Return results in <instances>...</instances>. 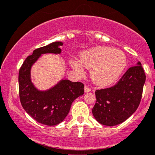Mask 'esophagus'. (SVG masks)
Returning a JSON list of instances; mask_svg holds the SVG:
<instances>
[{
  "label": "esophagus",
  "instance_id": "esophagus-1",
  "mask_svg": "<svg viewBox=\"0 0 155 155\" xmlns=\"http://www.w3.org/2000/svg\"><path fill=\"white\" fill-rule=\"evenodd\" d=\"M91 91V89H90V87H88L87 86H85L84 87V92H89Z\"/></svg>",
  "mask_w": 155,
  "mask_h": 155
}]
</instances>
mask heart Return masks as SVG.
I'll return each instance as SVG.
<instances>
[{
    "mask_svg": "<svg viewBox=\"0 0 155 155\" xmlns=\"http://www.w3.org/2000/svg\"><path fill=\"white\" fill-rule=\"evenodd\" d=\"M72 67L78 74L84 66L91 69L90 76L96 84L108 86L120 77L127 65V58L122 51L109 47H95L83 51L80 60L72 61Z\"/></svg>",
    "mask_w": 155,
    "mask_h": 155,
    "instance_id": "heart-1",
    "label": "heart"
}]
</instances>
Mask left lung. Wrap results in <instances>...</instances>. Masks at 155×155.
<instances>
[{
	"label": "left lung",
	"instance_id": "1",
	"mask_svg": "<svg viewBox=\"0 0 155 155\" xmlns=\"http://www.w3.org/2000/svg\"><path fill=\"white\" fill-rule=\"evenodd\" d=\"M146 76L141 63L130 68L111 87L95 91L96 103L92 114L106 126L120 124L136 111L141 100Z\"/></svg>",
	"mask_w": 155,
	"mask_h": 155
}]
</instances>
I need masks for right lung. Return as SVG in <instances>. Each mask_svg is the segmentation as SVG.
<instances>
[{"label": "right lung", "instance_id": "add662e5", "mask_svg": "<svg viewBox=\"0 0 155 155\" xmlns=\"http://www.w3.org/2000/svg\"><path fill=\"white\" fill-rule=\"evenodd\" d=\"M63 43L54 41L35 49L26 58L19 71V99L23 108L31 117L41 124L52 126L65 120L72 103L84 92L81 82H73L62 79L46 90L37 89L32 82L31 68L44 54H59Z\"/></svg>", "mask_w": 155, "mask_h": 155}]
</instances>
